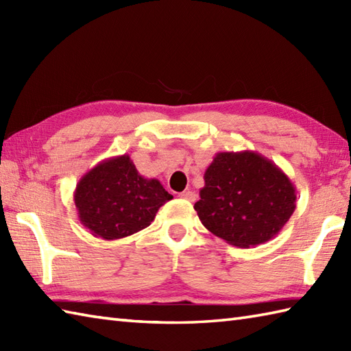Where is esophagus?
<instances>
[{"mask_svg":"<svg viewBox=\"0 0 351 351\" xmlns=\"http://www.w3.org/2000/svg\"><path fill=\"white\" fill-rule=\"evenodd\" d=\"M180 197H181V199H185V200H189V202H195L197 195H196L195 191H191V190H185V191L180 193Z\"/></svg>","mask_w":351,"mask_h":351,"instance_id":"1","label":"esophagus"}]
</instances>
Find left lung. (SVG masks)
Returning a JSON list of instances; mask_svg holds the SVG:
<instances>
[{
	"mask_svg": "<svg viewBox=\"0 0 351 351\" xmlns=\"http://www.w3.org/2000/svg\"><path fill=\"white\" fill-rule=\"evenodd\" d=\"M195 210L211 234L253 247L280 232L295 210L289 178L258 152H219L206 167Z\"/></svg>",
	"mask_w": 351,
	"mask_h": 351,
	"instance_id": "obj_1",
	"label": "left lung"
}]
</instances>
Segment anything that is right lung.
Returning a JSON list of instances; mask_svg holds the SVG:
<instances>
[{"label":"right lung","instance_id":"right-lung-1","mask_svg":"<svg viewBox=\"0 0 351 351\" xmlns=\"http://www.w3.org/2000/svg\"><path fill=\"white\" fill-rule=\"evenodd\" d=\"M170 199L161 182L141 176L126 154L96 164L73 191L81 225L107 241L147 228Z\"/></svg>","mask_w":351,"mask_h":351}]
</instances>
